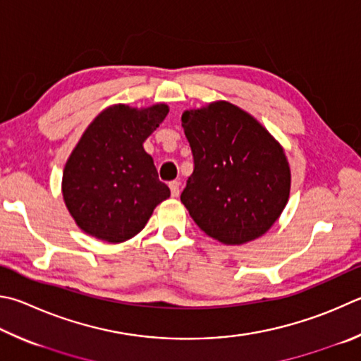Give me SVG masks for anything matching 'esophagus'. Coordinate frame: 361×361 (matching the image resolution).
Segmentation results:
<instances>
[{
  "label": "esophagus",
  "instance_id": "obj_1",
  "mask_svg": "<svg viewBox=\"0 0 361 361\" xmlns=\"http://www.w3.org/2000/svg\"><path fill=\"white\" fill-rule=\"evenodd\" d=\"M169 188H170V194H172V197H178V195H180V183L178 181H170Z\"/></svg>",
  "mask_w": 361,
  "mask_h": 361
}]
</instances>
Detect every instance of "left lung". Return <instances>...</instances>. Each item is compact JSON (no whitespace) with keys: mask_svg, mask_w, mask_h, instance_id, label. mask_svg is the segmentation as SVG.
<instances>
[{"mask_svg":"<svg viewBox=\"0 0 361 361\" xmlns=\"http://www.w3.org/2000/svg\"><path fill=\"white\" fill-rule=\"evenodd\" d=\"M194 172L183 205L203 232L224 245L264 235L283 213L290 192L289 162L270 133L228 102L181 116Z\"/></svg>","mask_w":361,"mask_h":361,"instance_id":"1","label":"left lung"}]
</instances>
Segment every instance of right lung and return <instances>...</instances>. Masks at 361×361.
Returning <instances> with one entry per match:
<instances>
[{"label": "right lung", "instance_id": "add662e5", "mask_svg": "<svg viewBox=\"0 0 361 361\" xmlns=\"http://www.w3.org/2000/svg\"><path fill=\"white\" fill-rule=\"evenodd\" d=\"M169 114L114 106L94 118L63 173V197L77 226L93 237L121 243L139 233L170 189L158 178L143 142Z\"/></svg>", "mask_w": 361, "mask_h": 361}]
</instances>
